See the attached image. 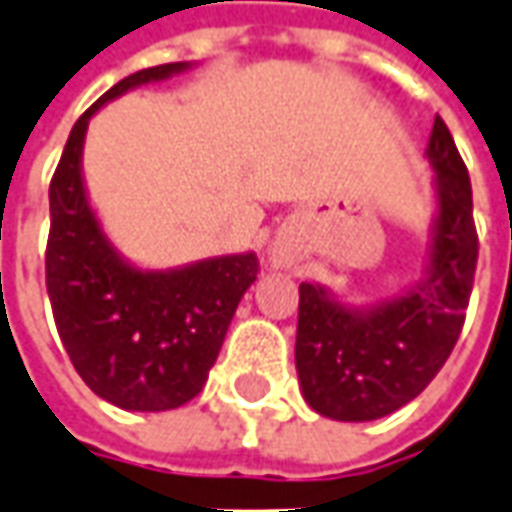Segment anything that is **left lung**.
<instances>
[{"mask_svg": "<svg viewBox=\"0 0 512 512\" xmlns=\"http://www.w3.org/2000/svg\"><path fill=\"white\" fill-rule=\"evenodd\" d=\"M435 214L421 278L354 306L303 281L295 368L306 404L331 421H376L421 396L460 337L477 270L471 181L443 119L426 144Z\"/></svg>", "mask_w": 512, "mask_h": 512, "instance_id": "left-lung-1", "label": "left lung"}]
</instances>
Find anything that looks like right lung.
Masks as SVG:
<instances>
[{
  "label": "right lung",
  "instance_id": "add662e5",
  "mask_svg": "<svg viewBox=\"0 0 512 512\" xmlns=\"http://www.w3.org/2000/svg\"><path fill=\"white\" fill-rule=\"evenodd\" d=\"M164 63L128 74L74 122L49 183L47 292L55 326L80 379L128 412L175 410L203 390L256 253H225L167 270L130 262L88 200L83 147L91 116L133 88L189 72Z\"/></svg>",
  "mask_w": 512,
  "mask_h": 512
}]
</instances>
